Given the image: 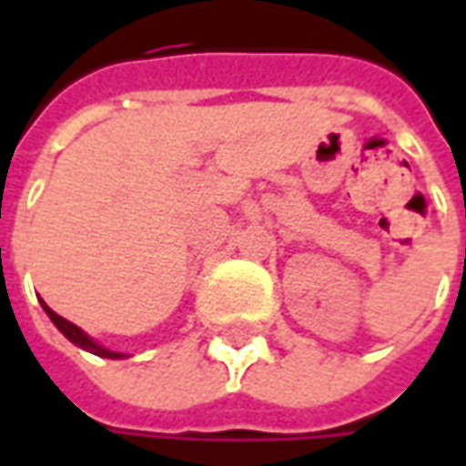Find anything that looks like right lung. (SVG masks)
Wrapping results in <instances>:
<instances>
[{
	"label": "right lung",
	"instance_id": "obj_1",
	"mask_svg": "<svg viewBox=\"0 0 466 466\" xmlns=\"http://www.w3.org/2000/svg\"><path fill=\"white\" fill-rule=\"evenodd\" d=\"M42 307H45V312L49 314V319L55 322L56 329L65 334L69 342L76 344V347L92 351V354H96V357H105V360H124V357H127V354H122V351H112V350H106V347H102V344H96L89 334L82 332L76 324H72L69 319H65V317H59V314H56L55 309H49L45 302H42Z\"/></svg>",
	"mask_w": 466,
	"mask_h": 466
}]
</instances>
